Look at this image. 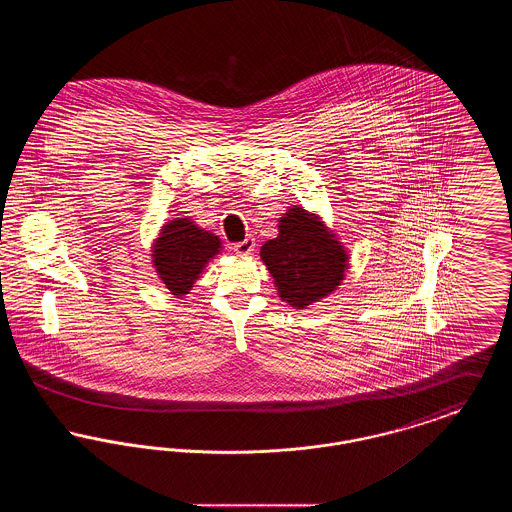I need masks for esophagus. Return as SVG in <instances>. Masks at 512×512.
Returning <instances> with one entry per match:
<instances>
[{
    "instance_id": "1",
    "label": "esophagus",
    "mask_w": 512,
    "mask_h": 512,
    "mask_svg": "<svg viewBox=\"0 0 512 512\" xmlns=\"http://www.w3.org/2000/svg\"><path fill=\"white\" fill-rule=\"evenodd\" d=\"M253 249H255V240H253L251 236H247L244 242L234 244V251H236L238 255H249Z\"/></svg>"
}]
</instances>
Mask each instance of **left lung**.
I'll return each instance as SVG.
<instances>
[{
  "label": "left lung",
  "instance_id": "obj_1",
  "mask_svg": "<svg viewBox=\"0 0 512 512\" xmlns=\"http://www.w3.org/2000/svg\"><path fill=\"white\" fill-rule=\"evenodd\" d=\"M278 228V238L261 247V257L280 297L295 309H307L340 286L347 255L334 234L301 207L290 209Z\"/></svg>",
  "mask_w": 512,
  "mask_h": 512
}]
</instances>
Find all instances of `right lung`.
<instances>
[{
    "label": "right lung",
    "instance_id": "1",
    "mask_svg": "<svg viewBox=\"0 0 512 512\" xmlns=\"http://www.w3.org/2000/svg\"><path fill=\"white\" fill-rule=\"evenodd\" d=\"M219 249V236L201 230L190 219L171 220L155 244L153 265L172 295H184Z\"/></svg>",
    "mask_w": 512,
    "mask_h": 512
}]
</instances>
